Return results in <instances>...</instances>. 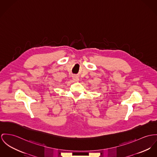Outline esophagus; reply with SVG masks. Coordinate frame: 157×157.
Listing matches in <instances>:
<instances>
[{
    "instance_id": "1",
    "label": "esophagus",
    "mask_w": 157,
    "mask_h": 157,
    "mask_svg": "<svg viewBox=\"0 0 157 157\" xmlns=\"http://www.w3.org/2000/svg\"><path fill=\"white\" fill-rule=\"evenodd\" d=\"M73 79L75 81H76V82H78V81H79V80L78 76H73Z\"/></svg>"
}]
</instances>
